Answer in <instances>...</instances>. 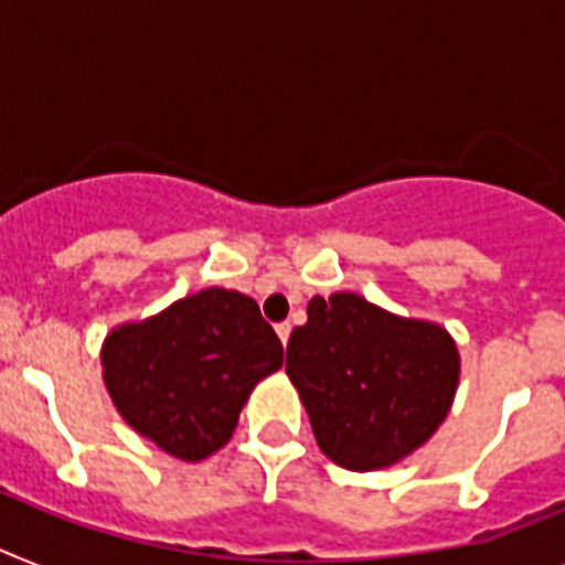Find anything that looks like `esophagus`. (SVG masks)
Masks as SVG:
<instances>
[{
  "instance_id": "34e87169",
  "label": "esophagus",
  "mask_w": 565,
  "mask_h": 565,
  "mask_svg": "<svg viewBox=\"0 0 565 565\" xmlns=\"http://www.w3.org/2000/svg\"><path fill=\"white\" fill-rule=\"evenodd\" d=\"M290 330H292L290 321H281V324H275V333H278V339H281L284 344H287V339H290Z\"/></svg>"
}]
</instances>
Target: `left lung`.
<instances>
[{
	"label": "left lung",
	"instance_id": "8db88e82",
	"mask_svg": "<svg viewBox=\"0 0 565 565\" xmlns=\"http://www.w3.org/2000/svg\"><path fill=\"white\" fill-rule=\"evenodd\" d=\"M287 376L321 454L348 471L402 462L443 425L459 350L443 324L405 319L355 292L312 296L287 344Z\"/></svg>",
	"mask_w": 565,
	"mask_h": 565
}]
</instances>
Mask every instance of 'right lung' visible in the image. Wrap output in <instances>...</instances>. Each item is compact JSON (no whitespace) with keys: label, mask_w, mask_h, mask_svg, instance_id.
<instances>
[{"label":"right lung","mask_w":565,"mask_h":565,"mask_svg":"<svg viewBox=\"0 0 565 565\" xmlns=\"http://www.w3.org/2000/svg\"><path fill=\"white\" fill-rule=\"evenodd\" d=\"M99 362L129 428L169 457L201 462L230 443L249 393L284 364V348L253 298L206 287L114 327Z\"/></svg>","instance_id":"1"}]
</instances>
